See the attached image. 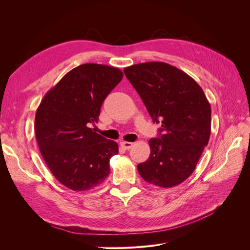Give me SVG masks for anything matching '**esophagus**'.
<instances>
[{"mask_svg":"<svg viewBox=\"0 0 250 250\" xmlns=\"http://www.w3.org/2000/svg\"><path fill=\"white\" fill-rule=\"evenodd\" d=\"M133 145H134V144L130 143V142H121V146L125 150H129L130 148L133 147Z\"/></svg>","mask_w":250,"mask_h":250,"instance_id":"1","label":"esophagus"}]
</instances>
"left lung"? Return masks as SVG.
Here are the masks:
<instances>
[{
    "mask_svg": "<svg viewBox=\"0 0 250 250\" xmlns=\"http://www.w3.org/2000/svg\"><path fill=\"white\" fill-rule=\"evenodd\" d=\"M154 123L159 138L151 139L147 161L138 165L144 180L170 188L188 179L211 135V105L187 73L162 62L133 64L124 70Z\"/></svg>",
    "mask_w": 250,
    "mask_h": 250,
    "instance_id": "left-lung-1",
    "label": "left lung"
}]
</instances>
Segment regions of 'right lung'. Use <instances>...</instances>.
Masks as SVG:
<instances>
[{
	"label": "right lung",
	"mask_w": 250,
	"mask_h": 250,
	"mask_svg": "<svg viewBox=\"0 0 250 250\" xmlns=\"http://www.w3.org/2000/svg\"><path fill=\"white\" fill-rule=\"evenodd\" d=\"M123 72L83 63L65 74L44 95L35 114V136L42 158L58 181L75 191L98 187L109 175L116 142L89 127L101 105L122 81Z\"/></svg>",
	"instance_id": "obj_1"
}]
</instances>
